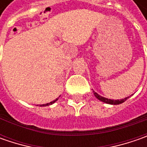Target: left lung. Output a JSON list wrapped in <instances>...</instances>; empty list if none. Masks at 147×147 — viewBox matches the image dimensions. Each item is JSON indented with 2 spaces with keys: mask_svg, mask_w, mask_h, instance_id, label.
<instances>
[{
  "mask_svg": "<svg viewBox=\"0 0 147 147\" xmlns=\"http://www.w3.org/2000/svg\"><path fill=\"white\" fill-rule=\"evenodd\" d=\"M94 95H95V96L96 97V98L100 100H101V101H103L105 103H107V104H110V105H119L122 104V103H123L126 100L128 99V97H126V98L124 99H122V100H111V99H107V98H105L103 96H100V95L96 93V92H93Z\"/></svg>",
  "mask_w": 147,
  "mask_h": 147,
  "instance_id": "8db88e82",
  "label": "left lung"
}]
</instances>
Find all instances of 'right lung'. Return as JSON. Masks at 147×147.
Here are the masks:
<instances>
[{"instance_id": "1", "label": "right lung", "mask_w": 147, "mask_h": 147, "mask_svg": "<svg viewBox=\"0 0 147 147\" xmlns=\"http://www.w3.org/2000/svg\"><path fill=\"white\" fill-rule=\"evenodd\" d=\"M58 100V98H56L55 100H54L53 101H51V102H50V103H47V104H44V105H40V106H47V105H50L53 104V103H55L56 100Z\"/></svg>"}]
</instances>
